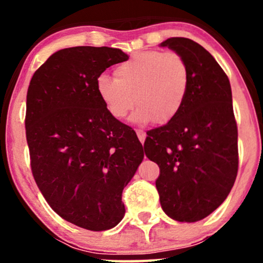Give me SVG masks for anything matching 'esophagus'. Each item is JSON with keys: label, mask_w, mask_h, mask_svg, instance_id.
<instances>
[{"label": "esophagus", "mask_w": 263, "mask_h": 263, "mask_svg": "<svg viewBox=\"0 0 263 263\" xmlns=\"http://www.w3.org/2000/svg\"><path fill=\"white\" fill-rule=\"evenodd\" d=\"M136 134H137V137H138V140H140L142 143H143L144 142V140H146V132L143 131V129H136Z\"/></svg>", "instance_id": "1"}]
</instances>
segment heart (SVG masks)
I'll return each instance as SVG.
<instances>
[{
    "mask_svg": "<svg viewBox=\"0 0 263 263\" xmlns=\"http://www.w3.org/2000/svg\"><path fill=\"white\" fill-rule=\"evenodd\" d=\"M115 78L99 75L95 87L111 116L123 120L137 104L134 121L167 123L182 110L189 90L185 59L176 52L144 50L114 69Z\"/></svg>",
    "mask_w": 263,
    "mask_h": 263,
    "instance_id": "1",
    "label": "heart"
}]
</instances>
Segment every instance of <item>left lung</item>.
Returning <instances> with one entry per match:
<instances>
[{
  "label": "left lung",
  "mask_w": 263,
  "mask_h": 263,
  "mask_svg": "<svg viewBox=\"0 0 263 263\" xmlns=\"http://www.w3.org/2000/svg\"><path fill=\"white\" fill-rule=\"evenodd\" d=\"M188 64L189 90L172 121L147 132L144 153L159 167L162 209L172 219L195 222L228 198L238 168L237 126L228 75L197 42L173 37L161 43Z\"/></svg>",
  "instance_id": "left-lung-1"
}]
</instances>
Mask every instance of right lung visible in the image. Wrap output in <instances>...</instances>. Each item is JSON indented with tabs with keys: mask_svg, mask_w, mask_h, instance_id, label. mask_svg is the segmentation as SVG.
<instances>
[{
	"mask_svg": "<svg viewBox=\"0 0 263 263\" xmlns=\"http://www.w3.org/2000/svg\"><path fill=\"white\" fill-rule=\"evenodd\" d=\"M127 59L116 48H65L39 66L27 91L35 183L59 216L86 230L121 221L122 190L144 156L134 129L107 112L95 87L108 66Z\"/></svg>",
	"mask_w": 263,
	"mask_h": 263,
	"instance_id": "add662e5",
	"label": "right lung"
}]
</instances>
